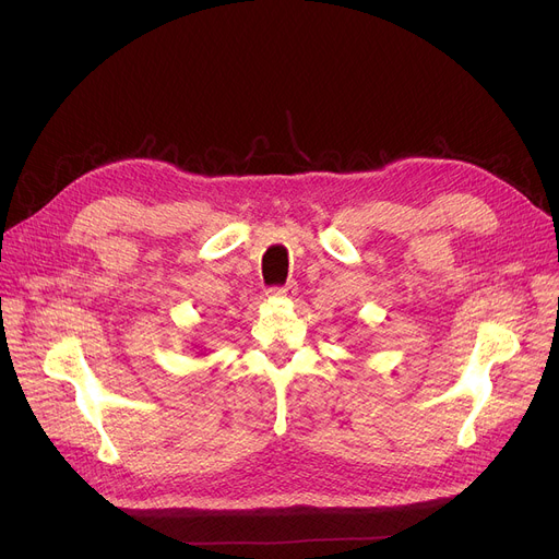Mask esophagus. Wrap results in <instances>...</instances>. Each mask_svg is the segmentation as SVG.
Returning a JSON list of instances; mask_svg holds the SVG:
<instances>
[{
  "label": "esophagus",
  "instance_id": "1",
  "mask_svg": "<svg viewBox=\"0 0 559 559\" xmlns=\"http://www.w3.org/2000/svg\"><path fill=\"white\" fill-rule=\"evenodd\" d=\"M297 295V283H285V285H274L267 289V297H281V299H289Z\"/></svg>",
  "mask_w": 559,
  "mask_h": 559
}]
</instances>
